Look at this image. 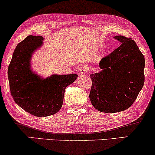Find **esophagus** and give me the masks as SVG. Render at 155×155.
<instances>
[{
    "mask_svg": "<svg viewBox=\"0 0 155 155\" xmlns=\"http://www.w3.org/2000/svg\"><path fill=\"white\" fill-rule=\"evenodd\" d=\"M88 68L86 65H82L80 68L79 69V73L80 74H85L87 73L88 71Z\"/></svg>",
    "mask_w": 155,
    "mask_h": 155,
    "instance_id": "1",
    "label": "esophagus"
}]
</instances>
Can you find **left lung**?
Masks as SVG:
<instances>
[{
  "mask_svg": "<svg viewBox=\"0 0 155 155\" xmlns=\"http://www.w3.org/2000/svg\"><path fill=\"white\" fill-rule=\"evenodd\" d=\"M121 45L102 58L101 71L91 74L90 100L98 111L106 113L128 109L137 97L144 82L145 60L132 38L114 36Z\"/></svg>",
  "mask_w": 155,
  "mask_h": 155,
  "instance_id": "8db88e82",
  "label": "left lung"
}]
</instances>
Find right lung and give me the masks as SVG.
I'll list each match as a JSON object with an SVG mask.
<instances>
[{
	"instance_id": "obj_1",
	"label": "right lung",
	"mask_w": 155,
	"mask_h": 155,
	"mask_svg": "<svg viewBox=\"0 0 155 155\" xmlns=\"http://www.w3.org/2000/svg\"><path fill=\"white\" fill-rule=\"evenodd\" d=\"M42 36L28 35L18 44L8 69L10 90L15 103L36 117H47L59 111L65 88L78 75H52L46 78L32 71L31 59L43 45Z\"/></svg>"
}]
</instances>
